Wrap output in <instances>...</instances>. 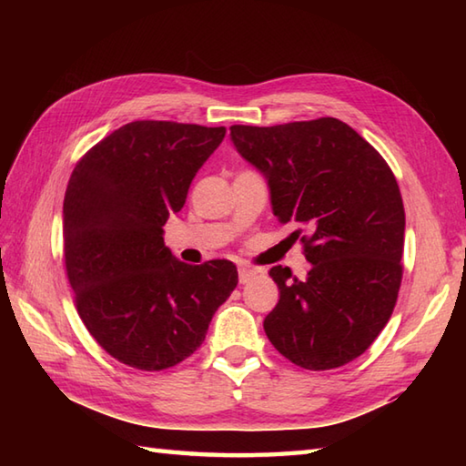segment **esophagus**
Listing matches in <instances>:
<instances>
[{"instance_id":"esophagus-1","label":"esophagus","mask_w":466,"mask_h":466,"mask_svg":"<svg viewBox=\"0 0 466 466\" xmlns=\"http://www.w3.org/2000/svg\"><path fill=\"white\" fill-rule=\"evenodd\" d=\"M258 274V270H254V268H238V279H240V284H246V282H250L254 276Z\"/></svg>"}]
</instances>
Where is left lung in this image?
<instances>
[{"instance_id":"obj_1","label":"left lung","mask_w":466,"mask_h":466,"mask_svg":"<svg viewBox=\"0 0 466 466\" xmlns=\"http://www.w3.org/2000/svg\"><path fill=\"white\" fill-rule=\"evenodd\" d=\"M230 136L268 182L274 216L310 232L300 238L312 264L304 280L286 266L270 268L280 300L264 319L266 336L309 370L359 359L389 322L402 280L404 206L397 177L336 117L232 126Z\"/></svg>"}]
</instances>
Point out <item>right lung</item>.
Instances as JSON below:
<instances>
[{"mask_svg":"<svg viewBox=\"0 0 466 466\" xmlns=\"http://www.w3.org/2000/svg\"><path fill=\"white\" fill-rule=\"evenodd\" d=\"M224 136V126L130 122L69 177L64 258L76 309L96 342L132 369L164 370L194 354L238 284L230 260H177L162 230Z\"/></svg>","mask_w":466,"mask_h":466,"instance_id":"obj_1","label":"right lung"}]
</instances>
